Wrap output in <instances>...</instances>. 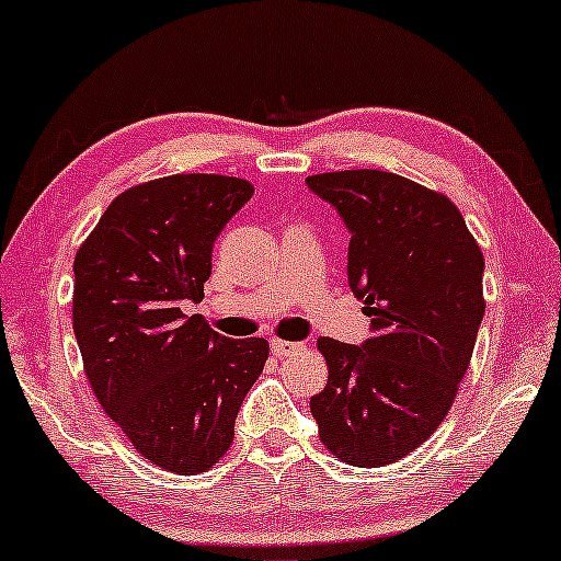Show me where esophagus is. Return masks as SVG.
I'll return each instance as SVG.
<instances>
[{
	"label": "esophagus",
	"mask_w": 561,
	"mask_h": 561,
	"mask_svg": "<svg viewBox=\"0 0 561 561\" xmlns=\"http://www.w3.org/2000/svg\"><path fill=\"white\" fill-rule=\"evenodd\" d=\"M271 347H273V353L278 355V358H286V355H294V353L301 351L304 345L301 343H290V340H273Z\"/></svg>",
	"instance_id": "obj_1"
}]
</instances>
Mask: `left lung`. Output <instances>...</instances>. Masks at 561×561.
Returning a JSON list of instances; mask_svg holds the SVG:
<instances>
[{
    "mask_svg": "<svg viewBox=\"0 0 561 561\" xmlns=\"http://www.w3.org/2000/svg\"><path fill=\"white\" fill-rule=\"evenodd\" d=\"M351 229L347 280L370 317L363 347L319 337V440L351 467L423 446L454 404L484 317V254L448 195L381 170L307 178Z\"/></svg>",
    "mask_w": 561,
    "mask_h": 561,
    "instance_id": "obj_1",
    "label": "left lung"
}]
</instances>
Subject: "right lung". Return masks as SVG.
Listing matches in <instances>:
<instances>
[{
	"label": "right lung",
	"mask_w": 561,
	"mask_h": 561,
	"mask_svg": "<svg viewBox=\"0 0 561 561\" xmlns=\"http://www.w3.org/2000/svg\"><path fill=\"white\" fill-rule=\"evenodd\" d=\"M227 174H170L123 191L75 257L71 322L87 381L107 417L159 469L201 474L234 440L263 337L229 340L201 314L214 239L252 198Z\"/></svg>",
	"instance_id": "add662e5"
}]
</instances>
